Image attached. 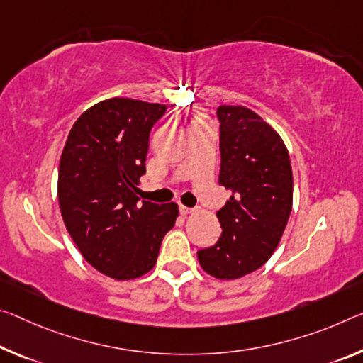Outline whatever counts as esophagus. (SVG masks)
<instances>
[{
  "mask_svg": "<svg viewBox=\"0 0 363 363\" xmlns=\"http://www.w3.org/2000/svg\"><path fill=\"white\" fill-rule=\"evenodd\" d=\"M192 211H194V210H192V208H189V206H184V205H181V206H179V213H181L182 216H187V215H191Z\"/></svg>",
  "mask_w": 363,
  "mask_h": 363,
  "instance_id": "1",
  "label": "esophagus"
}]
</instances>
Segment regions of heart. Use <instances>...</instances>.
<instances>
[{
  "mask_svg": "<svg viewBox=\"0 0 363 363\" xmlns=\"http://www.w3.org/2000/svg\"><path fill=\"white\" fill-rule=\"evenodd\" d=\"M199 123H202V121H200V119H199Z\"/></svg>",
  "mask_w": 363,
  "mask_h": 363,
  "instance_id": "1",
  "label": "heart"
}]
</instances>
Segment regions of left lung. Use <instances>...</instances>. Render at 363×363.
Here are the masks:
<instances>
[{
  "label": "left lung",
  "instance_id": "8db88e82",
  "mask_svg": "<svg viewBox=\"0 0 363 363\" xmlns=\"http://www.w3.org/2000/svg\"><path fill=\"white\" fill-rule=\"evenodd\" d=\"M220 184L231 197L218 210V242L197 252L199 263L218 279L255 272L278 247L292 210V169L284 142L245 106L218 108Z\"/></svg>",
  "mask_w": 363,
  "mask_h": 363
}]
</instances>
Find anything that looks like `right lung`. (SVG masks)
Here are the masks:
<instances>
[{
    "label": "right lung",
    "instance_id": "add662e5",
    "mask_svg": "<svg viewBox=\"0 0 363 363\" xmlns=\"http://www.w3.org/2000/svg\"><path fill=\"white\" fill-rule=\"evenodd\" d=\"M164 113L160 103L109 99L80 114L67 135L57 174L62 220L85 260L109 278L150 272L179 213L135 195L150 130Z\"/></svg>",
    "mask_w": 363,
    "mask_h": 363
}]
</instances>
